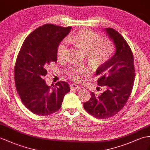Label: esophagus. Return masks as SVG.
<instances>
[{"instance_id":"1","label":"esophagus","mask_w":150,"mask_h":150,"mask_svg":"<svg viewBox=\"0 0 150 150\" xmlns=\"http://www.w3.org/2000/svg\"><path fill=\"white\" fill-rule=\"evenodd\" d=\"M70 88L71 89H73V90H79L80 88V86L78 85H77V84L72 83L70 85Z\"/></svg>"}]
</instances>
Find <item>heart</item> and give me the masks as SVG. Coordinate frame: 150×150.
Segmentation results:
<instances>
[{
	"mask_svg": "<svg viewBox=\"0 0 150 150\" xmlns=\"http://www.w3.org/2000/svg\"><path fill=\"white\" fill-rule=\"evenodd\" d=\"M70 42L81 50L85 53L90 62L94 66H99L108 62L114 53V45L111 40H103L101 36L89 30H83L76 34L64 39L57 49V56L60 61L65 60L69 54V43ZM73 79L81 81L87 70L83 66H72L68 71Z\"/></svg>",
	"mask_w": 150,
	"mask_h": 150,
	"instance_id": "obj_1",
	"label": "heart"
}]
</instances>
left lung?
I'll return each instance as SVG.
<instances>
[{
	"label": "left lung",
	"mask_w": 150,
	"mask_h": 150,
	"mask_svg": "<svg viewBox=\"0 0 150 150\" xmlns=\"http://www.w3.org/2000/svg\"><path fill=\"white\" fill-rule=\"evenodd\" d=\"M112 39L116 52L96 71L100 77L97 84L106 86L100 96L91 92L90 99L83 107L88 114L98 119L110 118L124 107L130 96L135 79L134 56L129 44L119 32L112 28H105Z\"/></svg>",
	"instance_id": "1"
}]
</instances>
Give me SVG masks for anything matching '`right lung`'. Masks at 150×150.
<instances>
[{
	"mask_svg": "<svg viewBox=\"0 0 150 150\" xmlns=\"http://www.w3.org/2000/svg\"><path fill=\"white\" fill-rule=\"evenodd\" d=\"M71 28L44 25L27 36L18 53L14 65L16 88L25 106L34 114L47 116L57 112L70 92L67 82L50 86L44 77L50 63L57 62V47Z\"/></svg>",
	"mask_w": 150,
	"mask_h": 150,
	"instance_id": "add662e5",
	"label": "right lung"
}]
</instances>
